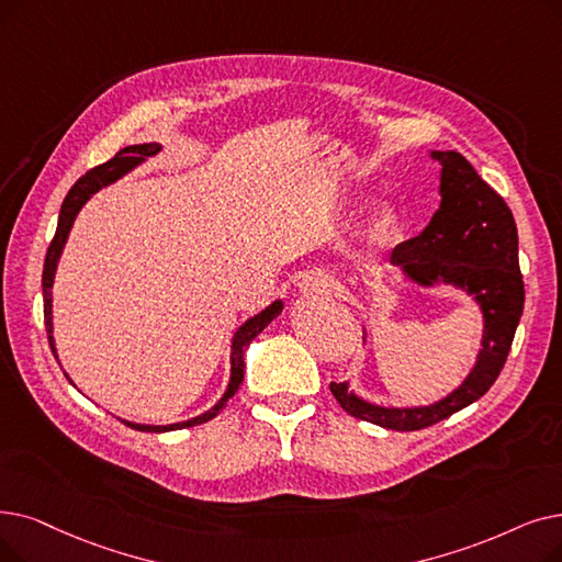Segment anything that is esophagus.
<instances>
[{
	"label": "esophagus",
	"instance_id": "obj_1",
	"mask_svg": "<svg viewBox=\"0 0 562 562\" xmlns=\"http://www.w3.org/2000/svg\"><path fill=\"white\" fill-rule=\"evenodd\" d=\"M301 291L314 299H324L333 291V278L326 271H307L301 280Z\"/></svg>",
	"mask_w": 562,
	"mask_h": 562
}]
</instances>
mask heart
Listing matches in <instances>:
<instances>
[{
	"mask_svg": "<svg viewBox=\"0 0 562 562\" xmlns=\"http://www.w3.org/2000/svg\"><path fill=\"white\" fill-rule=\"evenodd\" d=\"M395 227V211L390 204H376L362 221V234L368 238H383Z\"/></svg>",
	"mask_w": 562,
	"mask_h": 562,
	"instance_id": "obj_1",
	"label": "heart"
}]
</instances>
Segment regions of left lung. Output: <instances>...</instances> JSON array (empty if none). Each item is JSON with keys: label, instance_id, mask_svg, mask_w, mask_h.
Here are the masks:
<instances>
[{"label": "left lung", "instance_id": "1", "mask_svg": "<svg viewBox=\"0 0 562 562\" xmlns=\"http://www.w3.org/2000/svg\"><path fill=\"white\" fill-rule=\"evenodd\" d=\"M441 162V206L429 225L393 250L395 266L423 286L446 282L473 296L484 316L475 368L454 393L431 406L385 408L356 397L347 383L330 393L349 416L395 431H416L480 400L498 379L524 312L519 236L501 194L457 151H431Z\"/></svg>", "mask_w": 562, "mask_h": 562}]
</instances>
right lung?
Returning a JSON list of instances; mask_svg holds the SVG:
<instances>
[{
	"mask_svg": "<svg viewBox=\"0 0 562 562\" xmlns=\"http://www.w3.org/2000/svg\"><path fill=\"white\" fill-rule=\"evenodd\" d=\"M160 151V144H135V146H126V149H121L112 160L99 165L89 169V172L85 177H80L76 181V186H72L66 194V200L61 204V211H59V223H57V232H55V238L50 240V248H47L45 252V263H43V316H45V330H47V339H50V349L53 353L55 351V339H53V280H55V271H57V261H59V255L64 250V243L68 238V232L72 227V221H76L78 211L85 206V202L91 198L93 192H99L103 186H110L112 181L121 179L126 172H131V169L135 165H139L144 158L149 156H156ZM282 312V301H276L273 305H268L263 312L255 314L252 319H248L246 324H243L234 339H232V379H229V385H227V393L223 395V400L217 402L213 408H209L206 413H202V416L192 418V420H186V423H175V425H165V427H154V425H135V423H126L128 427L137 429V431H175V429H183V427H194V425H202V423H209L213 420L217 413H221L227 402L234 397V393L238 390L240 381H243V368H246V362H243V353H246L250 341L271 324L276 316Z\"/></svg>",
	"mask_w": 562,
	"mask_h": 562,
	"instance_id": "right-lung-1",
	"label": "right lung"
}]
</instances>
